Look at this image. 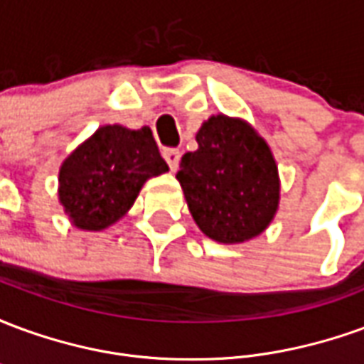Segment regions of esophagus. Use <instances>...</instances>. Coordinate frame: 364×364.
Returning <instances> with one entry per match:
<instances>
[{"mask_svg": "<svg viewBox=\"0 0 364 364\" xmlns=\"http://www.w3.org/2000/svg\"><path fill=\"white\" fill-rule=\"evenodd\" d=\"M164 158H166L167 166L171 167V171H175L177 166H179V159H181V151L175 150V148H166L164 150Z\"/></svg>", "mask_w": 364, "mask_h": 364, "instance_id": "obj_1", "label": "esophagus"}]
</instances>
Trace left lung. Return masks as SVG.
Listing matches in <instances>:
<instances>
[{"label":"left lung","instance_id":"left-lung-1","mask_svg":"<svg viewBox=\"0 0 364 364\" xmlns=\"http://www.w3.org/2000/svg\"><path fill=\"white\" fill-rule=\"evenodd\" d=\"M181 158L177 181L203 234L220 244L259 236L279 208V169L267 142L245 120L214 114Z\"/></svg>","mask_w":364,"mask_h":364}]
</instances>
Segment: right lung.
Masks as SVG:
<instances>
[{"instance_id": "1", "label": "right lung", "mask_w": 364, "mask_h": 364, "mask_svg": "<svg viewBox=\"0 0 364 364\" xmlns=\"http://www.w3.org/2000/svg\"><path fill=\"white\" fill-rule=\"evenodd\" d=\"M167 169L150 128L107 124L64 159L60 203L75 228L99 232L120 220L144 183Z\"/></svg>"}]
</instances>
